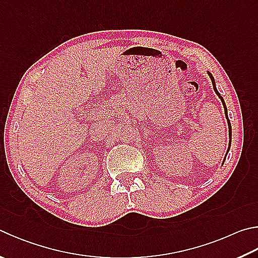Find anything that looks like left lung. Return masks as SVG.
Here are the masks:
<instances>
[{"label":"left lung","mask_w":258,"mask_h":258,"mask_svg":"<svg viewBox=\"0 0 258 258\" xmlns=\"http://www.w3.org/2000/svg\"><path fill=\"white\" fill-rule=\"evenodd\" d=\"M208 74H209L210 78H211V81H212V83H213V89H214L215 93H217V95L219 96L220 99H221V101H222V105H223V108H224V114H226V118H227V120H228V127H229V138H230V142H229V148H228V151H229V150H230V144H231V124H230V120H229V117H228V110H227L226 104H224V100H223V98L221 97V95H220L219 91L217 90V88H215V81H214V78L212 77V74H211L210 72H208ZM228 151H227V154H228ZM224 159H226V158H224Z\"/></svg>","instance_id":"left-lung-1"}]
</instances>
